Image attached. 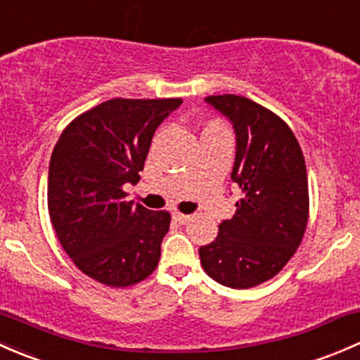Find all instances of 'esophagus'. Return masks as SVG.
I'll return each mask as SVG.
<instances>
[{"label": "esophagus", "instance_id": "esophagus-1", "mask_svg": "<svg viewBox=\"0 0 360 360\" xmlns=\"http://www.w3.org/2000/svg\"><path fill=\"white\" fill-rule=\"evenodd\" d=\"M173 220L179 221V224H187V221L191 220V214H184L180 213V211H175V213H173Z\"/></svg>", "mask_w": 360, "mask_h": 360}]
</instances>
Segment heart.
I'll return each mask as SVG.
<instances>
[{
  "label": "heart",
  "mask_w": 360,
  "mask_h": 360,
  "mask_svg": "<svg viewBox=\"0 0 360 360\" xmlns=\"http://www.w3.org/2000/svg\"><path fill=\"white\" fill-rule=\"evenodd\" d=\"M220 128H221V126L218 123H210V124H207L206 129H220Z\"/></svg>",
  "instance_id": "obj_1"
}]
</instances>
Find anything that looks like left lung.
<instances>
[{
    "label": "left lung",
    "mask_w": 360,
    "mask_h": 360,
    "mask_svg": "<svg viewBox=\"0 0 360 360\" xmlns=\"http://www.w3.org/2000/svg\"><path fill=\"white\" fill-rule=\"evenodd\" d=\"M206 102L234 124L232 180L240 199L199 257L211 279L248 290L276 277L302 244L310 206L305 159L290 126L266 107L240 95H211Z\"/></svg>",
    "instance_id": "left-lung-1"
}]
</instances>
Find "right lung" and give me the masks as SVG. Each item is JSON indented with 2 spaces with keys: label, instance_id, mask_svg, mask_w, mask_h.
<instances>
[{
  "label": "right lung",
  "instance_id": "add662e5",
  "mask_svg": "<svg viewBox=\"0 0 360 360\" xmlns=\"http://www.w3.org/2000/svg\"><path fill=\"white\" fill-rule=\"evenodd\" d=\"M181 98H112L65 126L48 172V213L74 265L110 288L147 279L172 214L126 201L155 128Z\"/></svg>",
  "mask_w": 360,
  "mask_h": 360
}]
</instances>
